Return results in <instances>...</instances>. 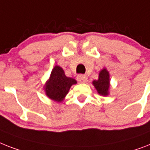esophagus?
<instances>
[{
  "label": "esophagus",
  "mask_w": 150,
  "mask_h": 150,
  "mask_svg": "<svg viewBox=\"0 0 150 150\" xmlns=\"http://www.w3.org/2000/svg\"><path fill=\"white\" fill-rule=\"evenodd\" d=\"M87 77L84 75H79L77 77V80L81 83H85L87 81Z\"/></svg>",
  "instance_id": "esophagus-1"
}]
</instances>
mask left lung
Segmentation results:
<instances>
[{
  "label": "left lung",
  "instance_id": "8db88e82",
  "mask_svg": "<svg viewBox=\"0 0 150 150\" xmlns=\"http://www.w3.org/2000/svg\"><path fill=\"white\" fill-rule=\"evenodd\" d=\"M92 83L98 91V94L102 96H107L109 94V74L106 69H103L99 73L98 80H95Z\"/></svg>",
  "mask_w": 150,
  "mask_h": 150
}]
</instances>
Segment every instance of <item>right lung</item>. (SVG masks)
Masks as SVG:
<instances>
[{"label": "right lung", "mask_w": 150, "mask_h": 150, "mask_svg": "<svg viewBox=\"0 0 150 150\" xmlns=\"http://www.w3.org/2000/svg\"><path fill=\"white\" fill-rule=\"evenodd\" d=\"M77 83L74 79L66 77L64 71L61 67L56 65L45 86V92L50 98L56 102L63 100L68 94L69 88L72 85Z\"/></svg>", "instance_id": "obj_1"}]
</instances>
